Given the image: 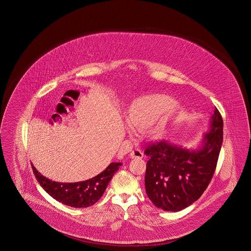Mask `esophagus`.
I'll list each match as a JSON object with an SVG mask.
<instances>
[{
    "mask_svg": "<svg viewBox=\"0 0 251 251\" xmlns=\"http://www.w3.org/2000/svg\"><path fill=\"white\" fill-rule=\"evenodd\" d=\"M130 157L131 159H142L144 157V154L140 150H134L130 152Z\"/></svg>",
    "mask_w": 251,
    "mask_h": 251,
    "instance_id": "34e87169",
    "label": "esophagus"
}]
</instances>
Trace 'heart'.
<instances>
[{
	"label": "heart",
	"mask_w": 251,
	"mask_h": 251,
	"mask_svg": "<svg viewBox=\"0 0 251 251\" xmlns=\"http://www.w3.org/2000/svg\"><path fill=\"white\" fill-rule=\"evenodd\" d=\"M172 104L165 96H147L137 100L127 116V121L132 129L142 130L150 127L161 113Z\"/></svg>",
	"instance_id": "1"
}]
</instances>
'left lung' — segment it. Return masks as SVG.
I'll return each mask as SVG.
<instances>
[{
  "mask_svg": "<svg viewBox=\"0 0 251 251\" xmlns=\"http://www.w3.org/2000/svg\"><path fill=\"white\" fill-rule=\"evenodd\" d=\"M223 141V120L215 107L201 147L187 150L167 141L151 144L145 176L148 197L164 211L182 210L198 200L209 185Z\"/></svg>",
  "mask_w": 251,
  "mask_h": 251,
  "instance_id": "left-lung-1",
  "label": "left lung"
}]
</instances>
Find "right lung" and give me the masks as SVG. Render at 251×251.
<instances>
[{
  "mask_svg": "<svg viewBox=\"0 0 251 251\" xmlns=\"http://www.w3.org/2000/svg\"><path fill=\"white\" fill-rule=\"evenodd\" d=\"M121 162H112L108 167L89 180L60 183L50 180L32 166L33 174L42 188L51 197L71 207H89L102 196L113 175L120 169Z\"/></svg>",
  "mask_w": 251,
  "mask_h": 251,
  "instance_id": "1",
  "label": "right lung"
}]
</instances>
